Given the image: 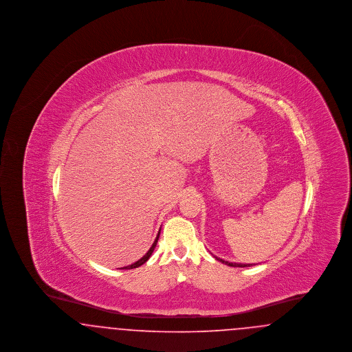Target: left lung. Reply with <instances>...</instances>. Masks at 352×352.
<instances>
[{"mask_svg":"<svg viewBox=\"0 0 352 352\" xmlns=\"http://www.w3.org/2000/svg\"><path fill=\"white\" fill-rule=\"evenodd\" d=\"M215 258L219 260V261H221L223 264H226V265H228V267H236V268H245V267H251L252 264H237V263H228V261H224V260H221V258H219L215 256Z\"/></svg>","mask_w":352,"mask_h":352,"instance_id":"8db88e82","label":"left lung"}]
</instances>
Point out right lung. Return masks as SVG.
Instances as JSON below:
<instances>
[{"label": "right lung", "mask_w": 352, "mask_h": 352, "mask_svg": "<svg viewBox=\"0 0 352 352\" xmlns=\"http://www.w3.org/2000/svg\"><path fill=\"white\" fill-rule=\"evenodd\" d=\"M160 232H161V230H160ZM160 232H158V234H157V237H155V240H154V243H153V245L151 247V250L149 251L146 252V254L144 256V257H141L138 261H135V263H133L132 265H128V267H124L122 269H133V268H138V267H141L142 264H145L148 260H149V257L151 256V253H153V251H154V248H155V245H157V241H158V237H160Z\"/></svg>", "instance_id": "right-lung-1"}]
</instances>
